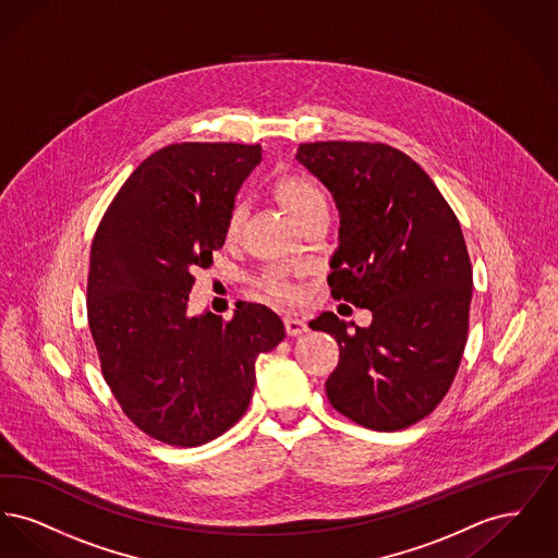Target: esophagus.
Returning a JSON list of instances; mask_svg holds the SVG:
<instances>
[{
  "label": "esophagus",
  "mask_w": 558,
  "mask_h": 558,
  "mask_svg": "<svg viewBox=\"0 0 558 558\" xmlns=\"http://www.w3.org/2000/svg\"><path fill=\"white\" fill-rule=\"evenodd\" d=\"M284 328H287V335L289 337H296V335H303L307 330V324L296 316H284Z\"/></svg>",
  "instance_id": "obj_1"
}]
</instances>
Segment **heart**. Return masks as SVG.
Returning a JSON list of instances; mask_svg holds the SVG:
<instances>
[{"label":"heart","mask_w":558,"mask_h":558,"mask_svg":"<svg viewBox=\"0 0 558 558\" xmlns=\"http://www.w3.org/2000/svg\"><path fill=\"white\" fill-rule=\"evenodd\" d=\"M271 192L296 221L303 215L328 205L326 194L319 186L318 180L312 178L310 173H303V171H282V173L274 175ZM242 219H244V209H242L240 203H236V205H232V209L228 211V217H226V240L232 242V240L239 239ZM259 287L269 296L282 299V301L296 299V291L289 282L287 271L280 269V267L267 269L266 274L262 276V280H259Z\"/></svg>","instance_id":"1"}]
</instances>
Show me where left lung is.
I'll use <instances>...</instances> for the list:
<instances>
[{
  "label": "left lung",
  "mask_w": 558,
  "mask_h": 558,
  "mask_svg": "<svg viewBox=\"0 0 558 558\" xmlns=\"http://www.w3.org/2000/svg\"><path fill=\"white\" fill-rule=\"evenodd\" d=\"M296 160L341 211L330 294L372 312L371 326L355 330L332 312L310 322L339 343L328 401L374 430L414 425L446 398L469 337L473 266L460 221L425 169L393 146L307 142Z\"/></svg>",
  "instance_id": "8db88e82"
}]
</instances>
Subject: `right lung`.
Returning a JSON list of instances; mask_svg holds the SVG:
<instances>
[{"label": "right lung", "mask_w": 558, "mask_h": 558, "mask_svg": "<svg viewBox=\"0 0 558 558\" xmlns=\"http://www.w3.org/2000/svg\"><path fill=\"white\" fill-rule=\"evenodd\" d=\"M259 160V144L165 146L117 192L92 242L87 322L102 376L133 425L169 446H203L236 425L259 353L284 339L259 303H236L232 319L186 312L194 271L223 246Z\"/></svg>", "instance_id": "add662e5"}]
</instances>
